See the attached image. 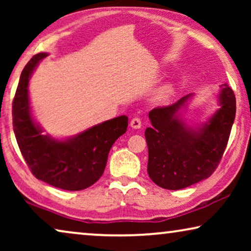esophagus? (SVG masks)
<instances>
[{
  "label": "esophagus",
  "mask_w": 251,
  "mask_h": 251,
  "mask_svg": "<svg viewBox=\"0 0 251 251\" xmlns=\"http://www.w3.org/2000/svg\"><path fill=\"white\" fill-rule=\"evenodd\" d=\"M130 126L132 129H140L142 128V121H140L139 118H133L130 122Z\"/></svg>",
  "instance_id": "esophagus-1"
}]
</instances>
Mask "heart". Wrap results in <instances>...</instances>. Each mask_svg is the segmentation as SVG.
I'll return each instance as SVG.
<instances>
[{
    "label": "heart",
    "mask_w": 251,
    "mask_h": 251,
    "mask_svg": "<svg viewBox=\"0 0 251 251\" xmlns=\"http://www.w3.org/2000/svg\"><path fill=\"white\" fill-rule=\"evenodd\" d=\"M174 90L175 89L173 84H164L155 91V94L153 96V100L157 102V104H163V102L168 101L171 97H173Z\"/></svg>",
    "instance_id": "obj_1"
}]
</instances>
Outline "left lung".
Listing matches in <instances>:
<instances>
[{"label":"left lung","mask_w":251,"mask_h":251,"mask_svg":"<svg viewBox=\"0 0 251 251\" xmlns=\"http://www.w3.org/2000/svg\"><path fill=\"white\" fill-rule=\"evenodd\" d=\"M193 95L149 113L152 126L145 130L149 147L147 173L157 186L181 190L207 179L217 168L235 119V96L221 85L219 108L203 125L190 126L181 118Z\"/></svg>","instance_id":"left-lung-1"}]
</instances>
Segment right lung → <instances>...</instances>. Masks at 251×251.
<instances>
[{
  "label": "right lung",
  "instance_id": "1",
  "mask_svg": "<svg viewBox=\"0 0 251 251\" xmlns=\"http://www.w3.org/2000/svg\"><path fill=\"white\" fill-rule=\"evenodd\" d=\"M48 56L37 53L22 72L12 102V123L17 143L37 179L66 191L94 185L104 173L115 140L128 128V116L101 122L66 139L43 135L30 111L28 83L37 65Z\"/></svg>",
  "mask_w": 251,
  "mask_h": 251
}]
</instances>
